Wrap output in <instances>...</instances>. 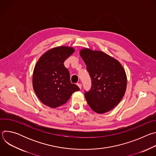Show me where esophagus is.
<instances>
[{
	"label": "esophagus",
	"mask_w": 156,
	"mask_h": 156,
	"mask_svg": "<svg viewBox=\"0 0 156 156\" xmlns=\"http://www.w3.org/2000/svg\"><path fill=\"white\" fill-rule=\"evenodd\" d=\"M77 85H78V86L81 89V86H82V84H81V83H77Z\"/></svg>",
	"instance_id": "esophagus-1"
}]
</instances>
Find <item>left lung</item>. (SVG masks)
Returning <instances> with one entry per match:
<instances>
[{"mask_svg":"<svg viewBox=\"0 0 156 156\" xmlns=\"http://www.w3.org/2000/svg\"><path fill=\"white\" fill-rule=\"evenodd\" d=\"M80 54L91 79V88L84 96L95 112L104 114L112 110L122 99L127 78L120 63L107 54L84 48Z\"/></svg>","mask_w":156,"mask_h":156,"instance_id":"left-lung-1","label":"left lung"}]
</instances>
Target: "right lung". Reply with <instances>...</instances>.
I'll use <instances>...</instances> for the list:
<instances>
[{
	"label": "right lung",
	"mask_w": 156,
	"mask_h": 156,
	"mask_svg": "<svg viewBox=\"0 0 156 156\" xmlns=\"http://www.w3.org/2000/svg\"><path fill=\"white\" fill-rule=\"evenodd\" d=\"M75 49L72 47L60 46L44 53L36 63L33 75L34 91L39 100L51 108H56L80 90L79 87L70 81L69 70L64 62Z\"/></svg>",
	"instance_id": "add662e5"
}]
</instances>
